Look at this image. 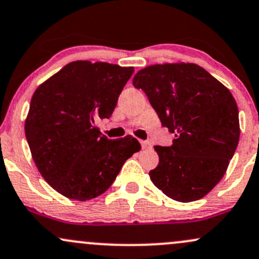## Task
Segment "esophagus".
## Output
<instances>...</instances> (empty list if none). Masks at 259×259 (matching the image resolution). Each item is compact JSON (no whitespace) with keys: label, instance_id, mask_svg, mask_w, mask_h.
Wrapping results in <instances>:
<instances>
[{"label":"esophagus","instance_id":"1","mask_svg":"<svg viewBox=\"0 0 259 259\" xmlns=\"http://www.w3.org/2000/svg\"><path fill=\"white\" fill-rule=\"evenodd\" d=\"M141 146H143L144 150H150L151 149V144L149 143V141H141Z\"/></svg>","mask_w":259,"mask_h":259}]
</instances>
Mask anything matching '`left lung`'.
<instances>
[{"instance_id": "1", "label": "left lung", "mask_w": 259, "mask_h": 259, "mask_svg": "<svg viewBox=\"0 0 259 259\" xmlns=\"http://www.w3.org/2000/svg\"><path fill=\"white\" fill-rule=\"evenodd\" d=\"M133 84L141 88L162 126L176 139L155 146L152 183L173 200H199L225 175L240 139L238 108L227 88L197 64H156L140 70Z\"/></svg>"}]
</instances>
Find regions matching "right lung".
Returning <instances> with one entry per match:
<instances>
[{
	"label": "right lung",
	"instance_id": "right-lung-1",
	"mask_svg": "<svg viewBox=\"0 0 259 259\" xmlns=\"http://www.w3.org/2000/svg\"><path fill=\"white\" fill-rule=\"evenodd\" d=\"M134 67L72 61L35 90L24 124L36 168L58 193L84 201L112 186L141 145L132 135L108 140L96 125L109 118Z\"/></svg>",
	"mask_w": 259,
	"mask_h": 259
}]
</instances>
